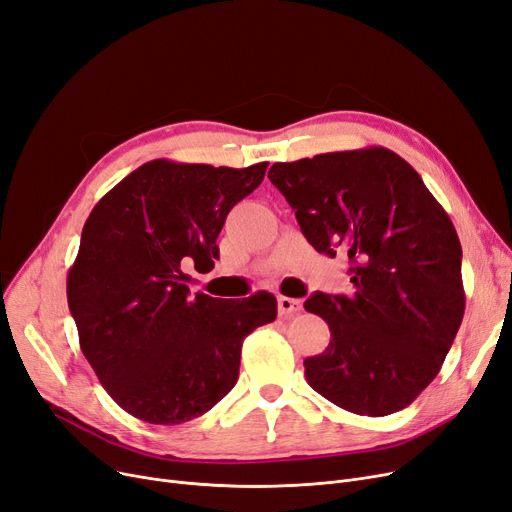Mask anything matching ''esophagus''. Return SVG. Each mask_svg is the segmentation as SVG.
<instances>
[{
	"mask_svg": "<svg viewBox=\"0 0 512 512\" xmlns=\"http://www.w3.org/2000/svg\"><path fill=\"white\" fill-rule=\"evenodd\" d=\"M301 301L299 299H291V297H278V314L280 318H291L301 311Z\"/></svg>",
	"mask_w": 512,
	"mask_h": 512,
	"instance_id": "34e87169",
	"label": "esophagus"
}]
</instances>
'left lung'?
<instances>
[{
	"label": "left lung",
	"instance_id": "8db88e82",
	"mask_svg": "<svg viewBox=\"0 0 512 512\" xmlns=\"http://www.w3.org/2000/svg\"><path fill=\"white\" fill-rule=\"evenodd\" d=\"M268 177L318 253H347L353 293L303 307L330 328L305 379L360 416L404 410L441 370L464 316L462 249L420 175L383 146L274 163Z\"/></svg>",
	"mask_w": 512,
	"mask_h": 512
}]
</instances>
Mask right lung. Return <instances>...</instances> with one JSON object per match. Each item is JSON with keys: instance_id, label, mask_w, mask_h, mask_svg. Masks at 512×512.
<instances>
[{"instance_id": "right-lung-1", "label": "right lung", "mask_w": 512, "mask_h": 512, "mask_svg": "<svg viewBox=\"0 0 512 512\" xmlns=\"http://www.w3.org/2000/svg\"><path fill=\"white\" fill-rule=\"evenodd\" d=\"M268 163L244 169L148 161L87 217L66 297L81 351L115 402L150 425H182L236 385L242 341L276 320V297L190 295L211 272L230 209Z\"/></svg>"}]
</instances>
